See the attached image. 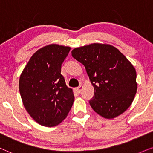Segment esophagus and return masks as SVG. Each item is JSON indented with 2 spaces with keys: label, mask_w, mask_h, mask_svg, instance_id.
<instances>
[{
  "label": "esophagus",
  "mask_w": 153,
  "mask_h": 153,
  "mask_svg": "<svg viewBox=\"0 0 153 153\" xmlns=\"http://www.w3.org/2000/svg\"><path fill=\"white\" fill-rule=\"evenodd\" d=\"M82 89H83V85H80V86L79 87H76V88L75 89V90L76 91V92H78V94L79 93H80L81 91H82Z\"/></svg>",
  "instance_id": "obj_1"
}]
</instances>
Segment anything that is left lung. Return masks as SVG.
Instances as JSON below:
<instances>
[{
  "mask_svg": "<svg viewBox=\"0 0 153 153\" xmlns=\"http://www.w3.org/2000/svg\"><path fill=\"white\" fill-rule=\"evenodd\" d=\"M73 57L85 67L94 89L89 104L106 119L117 117L133 102L137 90L136 72L115 47L92 43L73 49Z\"/></svg>",
  "mask_w": 153,
  "mask_h": 153,
  "instance_id": "left-lung-1",
  "label": "left lung"
}]
</instances>
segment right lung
Listing matches in <instances>:
<instances>
[{
	"instance_id": "obj_1",
	"label": "right lung",
	"mask_w": 153,
	"mask_h": 153,
	"mask_svg": "<svg viewBox=\"0 0 153 153\" xmlns=\"http://www.w3.org/2000/svg\"><path fill=\"white\" fill-rule=\"evenodd\" d=\"M70 47L51 44L33 54L20 75L19 87L26 111L39 125L54 127L72 107L74 94L61 74Z\"/></svg>"
}]
</instances>
